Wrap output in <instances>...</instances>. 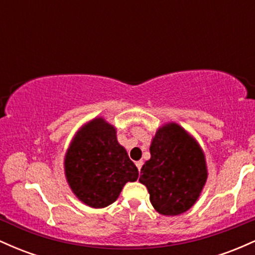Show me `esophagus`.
Returning a JSON list of instances; mask_svg holds the SVG:
<instances>
[{
  "instance_id": "esophagus-1",
  "label": "esophagus",
  "mask_w": 255,
  "mask_h": 255,
  "mask_svg": "<svg viewBox=\"0 0 255 255\" xmlns=\"http://www.w3.org/2000/svg\"><path fill=\"white\" fill-rule=\"evenodd\" d=\"M142 164H144V163H142V160H137V162L135 163V165H136V168L139 169V171L141 170V166H142Z\"/></svg>"
}]
</instances>
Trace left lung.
<instances>
[{
  "mask_svg": "<svg viewBox=\"0 0 255 255\" xmlns=\"http://www.w3.org/2000/svg\"><path fill=\"white\" fill-rule=\"evenodd\" d=\"M151 158L140 172L158 213L177 216L197 203L207 180L205 153L194 136L176 122L158 128L150 145Z\"/></svg>",
  "mask_w": 255,
  "mask_h": 255,
  "instance_id": "left-lung-1",
  "label": "left lung"
}]
</instances>
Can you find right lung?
Masks as SVG:
<instances>
[{"label": "right lung", "mask_w": 255, "mask_h": 255, "mask_svg": "<svg viewBox=\"0 0 255 255\" xmlns=\"http://www.w3.org/2000/svg\"><path fill=\"white\" fill-rule=\"evenodd\" d=\"M63 168L75 197L93 209L118 200L125 184L139 176L118 141L116 128L103 118L92 119L79 128L64 154Z\"/></svg>", "instance_id": "1"}]
</instances>
